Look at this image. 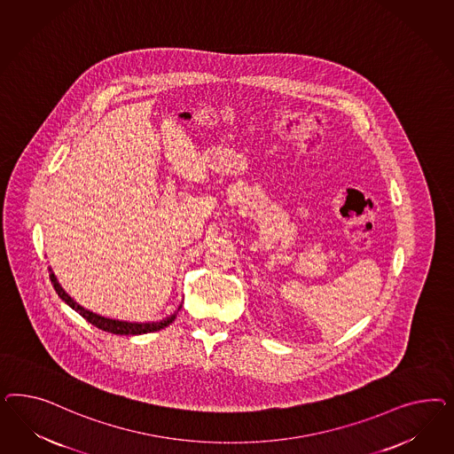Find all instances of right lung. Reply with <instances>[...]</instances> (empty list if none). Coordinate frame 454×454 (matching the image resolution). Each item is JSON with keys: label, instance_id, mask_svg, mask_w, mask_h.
I'll return each mask as SVG.
<instances>
[{"label": "right lung", "instance_id": "add662e5", "mask_svg": "<svg viewBox=\"0 0 454 454\" xmlns=\"http://www.w3.org/2000/svg\"><path fill=\"white\" fill-rule=\"evenodd\" d=\"M50 279L53 283V288L58 293V296L67 302L69 308H73L76 313H80L88 323L97 326L98 330L108 331V333H113V334H124V336H128V334H145V333H154V331L163 330L168 325H171L175 321V317H176L179 309H181V304H179L178 309L173 315L166 317L165 319H160V321H153V323H131V321H121V319H111V317L97 315V313L82 308L78 302L74 301L68 293L61 288V285L56 279L55 273L51 271V268H50Z\"/></svg>", "mask_w": 454, "mask_h": 454}]
</instances>
